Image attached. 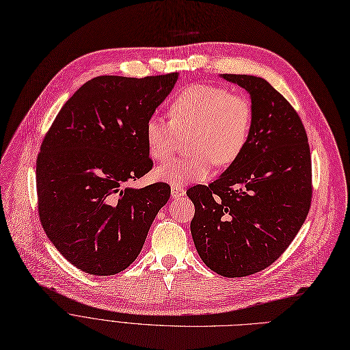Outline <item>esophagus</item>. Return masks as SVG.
<instances>
[{
	"label": "esophagus",
	"instance_id": "obj_1",
	"mask_svg": "<svg viewBox=\"0 0 350 350\" xmlns=\"http://www.w3.org/2000/svg\"><path fill=\"white\" fill-rule=\"evenodd\" d=\"M171 193H172V196L174 198H179V196H184L185 195V189L182 188V187H172L171 188Z\"/></svg>",
	"mask_w": 350,
	"mask_h": 350
}]
</instances>
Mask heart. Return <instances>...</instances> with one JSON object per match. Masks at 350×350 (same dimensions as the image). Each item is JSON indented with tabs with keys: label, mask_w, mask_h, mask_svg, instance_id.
Returning <instances> with one entry per match:
<instances>
[{
	"label": "heart",
	"mask_w": 350,
	"mask_h": 350,
	"mask_svg": "<svg viewBox=\"0 0 350 350\" xmlns=\"http://www.w3.org/2000/svg\"><path fill=\"white\" fill-rule=\"evenodd\" d=\"M171 118L149 116L145 124L148 152L155 161L170 159L188 138L191 154L157 170L155 176L172 187L204 180L212 166H229L238 161L252 134L254 109L247 96L212 84H192L182 90L170 105Z\"/></svg>",
	"instance_id": "1"
}]
</instances>
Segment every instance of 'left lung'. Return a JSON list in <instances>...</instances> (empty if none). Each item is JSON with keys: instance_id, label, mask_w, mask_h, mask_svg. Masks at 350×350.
I'll use <instances>...</instances> for the list:
<instances>
[{"instance_id": "8db88e82", "label": "left lung", "mask_w": 350, "mask_h": 350, "mask_svg": "<svg viewBox=\"0 0 350 350\" xmlns=\"http://www.w3.org/2000/svg\"><path fill=\"white\" fill-rule=\"evenodd\" d=\"M251 95L252 134L237 162L187 195L191 234L204 263L225 278L263 271L284 254L312 202V159L305 126L268 81L224 74Z\"/></svg>"}]
</instances>
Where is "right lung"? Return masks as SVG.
Listing matches in <instances>:
<instances>
[{
	"instance_id": "right-lung-1",
	"label": "right lung",
	"mask_w": 350,
	"mask_h": 350,
	"mask_svg": "<svg viewBox=\"0 0 350 350\" xmlns=\"http://www.w3.org/2000/svg\"><path fill=\"white\" fill-rule=\"evenodd\" d=\"M176 79V72L92 78L46 131L37 158L40 221L78 269L98 276L126 269L168 202L165 182L141 189L126 184L152 170L145 124Z\"/></svg>"
}]
</instances>
